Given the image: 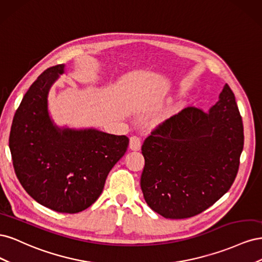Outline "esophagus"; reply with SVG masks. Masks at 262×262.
Returning <instances> with one entry per match:
<instances>
[{
	"label": "esophagus",
	"instance_id": "obj_1",
	"mask_svg": "<svg viewBox=\"0 0 262 262\" xmlns=\"http://www.w3.org/2000/svg\"><path fill=\"white\" fill-rule=\"evenodd\" d=\"M130 148L133 150H139L141 148V139L137 136H133L130 138Z\"/></svg>",
	"mask_w": 262,
	"mask_h": 262
}]
</instances>
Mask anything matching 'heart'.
I'll return each mask as SVG.
<instances>
[{
	"instance_id": "1",
	"label": "heart",
	"mask_w": 262,
	"mask_h": 262,
	"mask_svg": "<svg viewBox=\"0 0 262 262\" xmlns=\"http://www.w3.org/2000/svg\"><path fill=\"white\" fill-rule=\"evenodd\" d=\"M169 115H170V113H166V114H164V115H161L160 117H157V118H156V122H161V121H163L164 119L167 118Z\"/></svg>"
}]
</instances>
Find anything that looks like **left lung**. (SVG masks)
Instances as JSON below:
<instances>
[{"mask_svg": "<svg viewBox=\"0 0 262 262\" xmlns=\"http://www.w3.org/2000/svg\"><path fill=\"white\" fill-rule=\"evenodd\" d=\"M243 147L242 116L225 84L208 113L187 107L145 139L141 189L147 205L172 220L205 211L233 185Z\"/></svg>", "mask_w": 262, "mask_h": 262, "instance_id": "1", "label": "left lung"}]
</instances>
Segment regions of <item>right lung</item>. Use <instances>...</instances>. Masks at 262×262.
<instances>
[{
  "instance_id": "1",
  "label": "right lung",
  "mask_w": 262,
  "mask_h": 262,
  "mask_svg": "<svg viewBox=\"0 0 262 262\" xmlns=\"http://www.w3.org/2000/svg\"><path fill=\"white\" fill-rule=\"evenodd\" d=\"M64 67L47 69L29 87L15 113L9 142L15 173L26 192L46 208L72 214L98 199L129 139L53 124L48 94Z\"/></svg>"
}]
</instances>
